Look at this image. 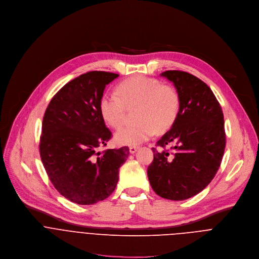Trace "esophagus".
Returning a JSON list of instances; mask_svg holds the SVG:
<instances>
[{
	"label": "esophagus",
	"instance_id": "obj_1",
	"mask_svg": "<svg viewBox=\"0 0 259 259\" xmlns=\"http://www.w3.org/2000/svg\"><path fill=\"white\" fill-rule=\"evenodd\" d=\"M138 150H139V147H137V146H132V147H130V152H131L132 154L136 153Z\"/></svg>",
	"mask_w": 259,
	"mask_h": 259
}]
</instances>
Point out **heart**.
I'll use <instances>...</instances> for the list:
<instances>
[{"label":"heart","instance_id":"b5f03b06","mask_svg":"<svg viewBox=\"0 0 259 259\" xmlns=\"http://www.w3.org/2000/svg\"><path fill=\"white\" fill-rule=\"evenodd\" d=\"M116 94H103L99 102L101 116L113 128L122 125L125 107L138 106L136 124L127 125L116 132L114 141L118 145H140L156 131H166L176 122L180 109L181 98L178 91L158 79L134 76L120 82Z\"/></svg>","mask_w":259,"mask_h":259}]
</instances>
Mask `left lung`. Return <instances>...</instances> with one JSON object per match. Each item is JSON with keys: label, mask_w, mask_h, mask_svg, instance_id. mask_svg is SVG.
Segmentation results:
<instances>
[{"label": "left lung", "mask_w": 259, "mask_h": 259, "mask_svg": "<svg viewBox=\"0 0 259 259\" xmlns=\"http://www.w3.org/2000/svg\"><path fill=\"white\" fill-rule=\"evenodd\" d=\"M170 80L181 98L179 116L156 146L148 166L154 192L162 198L189 199L209 185L218 172L226 148L224 113L210 88L193 74L167 70L160 74ZM172 144L173 151L165 150Z\"/></svg>", "instance_id": "8db88e82"}]
</instances>
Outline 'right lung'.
Instances as JSON below:
<instances>
[{"label": "right lung", "mask_w": 259, "mask_h": 259, "mask_svg": "<svg viewBox=\"0 0 259 259\" xmlns=\"http://www.w3.org/2000/svg\"><path fill=\"white\" fill-rule=\"evenodd\" d=\"M118 76L106 71L79 75L52 98L42 118L41 162L56 190L76 204L91 205L109 197L128 156V147L98 152L112 137L99 102L105 87Z\"/></svg>", "instance_id": "add662e5"}]
</instances>
